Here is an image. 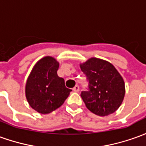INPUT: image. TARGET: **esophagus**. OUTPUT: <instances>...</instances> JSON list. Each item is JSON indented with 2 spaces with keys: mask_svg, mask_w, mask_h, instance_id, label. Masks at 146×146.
Segmentation results:
<instances>
[{
  "mask_svg": "<svg viewBox=\"0 0 146 146\" xmlns=\"http://www.w3.org/2000/svg\"><path fill=\"white\" fill-rule=\"evenodd\" d=\"M79 90H80V88H79L78 85H76V86L73 88V92H78Z\"/></svg>",
  "mask_w": 146,
  "mask_h": 146,
  "instance_id": "1",
  "label": "esophagus"
}]
</instances>
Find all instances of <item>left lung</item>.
Masks as SVG:
<instances>
[{
  "mask_svg": "<svg viewBox=\"0 0 146 146\" xmlns=\"http://www.w3.org/2000/svg\"><path fill=\"white\" fill-rule=\"evenodd\" d=\"M80 70L88 83V90L80 93L86 108L99 116L114 113L125 96V84L117 70L108 62L96 58L80 64Z\"/></svg>",
  "mask_w": 146,
  "mask_h": 146,
  "instance_id": "left-lung-1",
  "label": "left lung"
}]
</instances>
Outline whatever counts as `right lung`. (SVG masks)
<instances>
[{"instance_id":"add662e5","label":"right lung","mask_w":146,"mask_h":146,"mask_svg":"<svg viewBox=\"0 0 146 146\" xmlns=\"http://www.w3.org/2000/svg\"><path fill=\"white\" fill-rule=\"evenodd\" d=\"M59 63L52 57L40 59L28 76L25 88L27 102L41 114H49L60 108L71 89L57 74Z\"/></svg>"}]
</instances>
